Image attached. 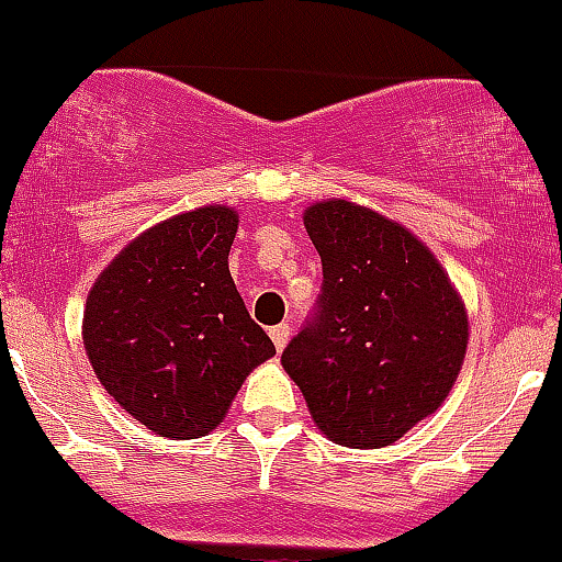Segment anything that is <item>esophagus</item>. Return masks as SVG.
Returning a JSON list of instances; mask_svg holds the SVG:
<instances>
[{
    "label": "esophagus",
    "instance_id": "1",
    "mask_svg": "<svg viewBox=\"0 0 562 562\" xmlns=\"http://www.w3.org/2000/svg\"><path fill=\"white\" fill-rule=\"evenodd\" d=\"M270 338H273V344H276V349H281L286 347V341H289V325H276V327H270Z\"/></svg>",
    "mask_w": 562,
    "mask_h": 562
}]
</instances>
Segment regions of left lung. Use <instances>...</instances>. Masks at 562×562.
Listing matches in <instances>:
<instances>
[{
	"instance_id": "8db88e82",
	"label": "left lung",
	"mask_w": 562,
	"mask_h": 562,
	"mask_svg": "<svg viewBox=\"0 0 562 562\" xmlns=\"http://www.w3.org/2000/svg\"><path fill=\"white\" fill-rule=\"evenodd\" d=\"M322 259L314 314L281 363L322 435L382 448L446 402L468 314L435 254L404 226L344 199L305 210Z\"/></svg>"
}]
</instances>
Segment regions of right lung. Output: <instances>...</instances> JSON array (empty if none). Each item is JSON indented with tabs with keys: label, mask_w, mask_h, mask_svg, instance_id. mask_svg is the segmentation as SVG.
Returning <instances> with one entry per match:
<instances>
[{
	"label": "right lung",
	"mask_w": 562,
	"mask_h": 562,
	"mask_svg": "<svg viewBox=\"0 0 562 562\" xmlns=\"http://www.w3.org/2000/svg\"><path fill=\"white\" fill-rule=\"evenodd\" d=\"M237 213L199 207L138 235L94 281L85 347L100 385L155 435L196 440L273 358L229 273Z\"/></svg>",
	"instance_id": "add662e5"
}]
</instances>
